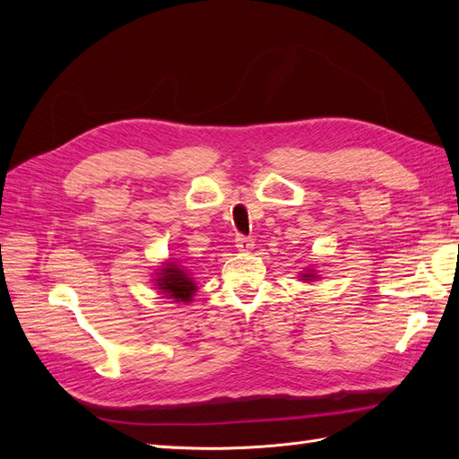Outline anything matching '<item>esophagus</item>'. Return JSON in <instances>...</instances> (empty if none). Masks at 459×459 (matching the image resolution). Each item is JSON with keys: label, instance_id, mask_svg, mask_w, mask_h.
Wrapping results in <instances>:
<instances>
[{"label": "esophagus", "instance_id": "1", "mask_svg": "<svg viewBox=\"0 0 459 459\" xmlns=\"http://www.w3.org/2000/svg\"><path fill=\"white\" fill-rule=\"evenodd\" d=\"M235 247H238L239 253H251L255 248V241L243 238V235H238V238H235Z\"/></svg>", "mask_w": 459, "mask_h": 459}]
</instances>
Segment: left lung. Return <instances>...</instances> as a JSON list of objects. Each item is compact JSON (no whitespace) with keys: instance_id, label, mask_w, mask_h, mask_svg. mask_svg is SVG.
I'll use <instances>...</instances> for the list:
<instances>
[{"instance_id":"1","label":"left lung","mask_w":459,"mask_h":459,"mask_svg":"<svg viewBox=\"0 0 459 459\" xmlns=\"http://www.w3.org/2000/svg\"><path fill=\"white\" fill-rule=\"evenodd\" d=\"M316 272L314 270H307L304 273H300V280H304V281H312V280H316Z\"/></svg>"}]
</instances>
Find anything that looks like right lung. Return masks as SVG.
Segmentation results:
<instances>
[{"label": "right lung", "instance_id": "1", "mask_svg": "<svg viewBox=\"0 0 459 459\" xmlns=\"http://www.w3.org/2000/svg\"><path fill=\"white\" fill-rule=\"evenodd\" d=\"M155 285L166 299H174L176 302H189L197 290L189 272L178 266L174 260L164 262V266L159 268Z\"/></svg>", "mask_w": 459, "mask_h": 459}]
</instances>
